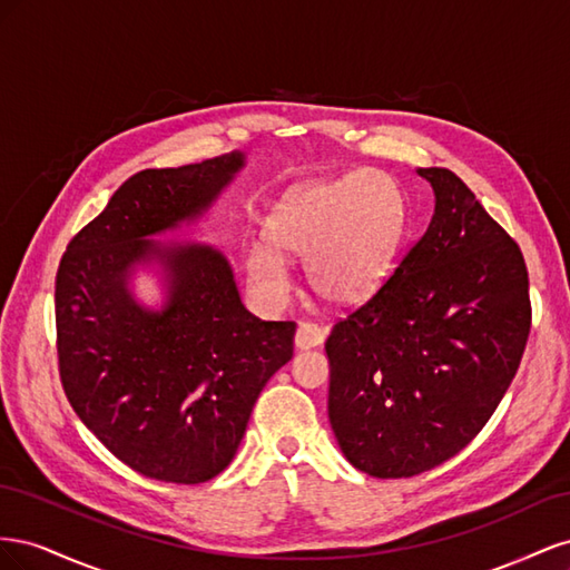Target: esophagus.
<instances>
[{
	"instance_id": "obj_1",
	"label": "esophagus",
	"mask_w": 570,
	"mask_h": 570,
	"mask_svg": "<svg viewBox=\"0 0 570 570\" xmlns=\"http://www.w3.org/2000/svg\"><path fill=\"white\" fill-rule=\"evenodd\" d=\"M327 335V327L316 325V323H299L297 327V335H295V347L297 350H312L323 344Z\"/></svg>"
}]
</instances>
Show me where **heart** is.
<instances>
[{
	"label": "heart",
	"instance_id": "b5f03b06",
	"mask_svg": "<svg viewBox=\"0 0 570 570\" xmlns=\"http://www.w3.org/2000/svg\"><path fill=\"white\" fill-rule=\"evenodd\" d=\"M404 235V199L375 170L308 185L266 220V239L245 247L243 266L252 299L273 312L292 289L285 258L304 262L316 295L335 306L371 299L392 273Z\"/></svg>",
	"mask_w": 570,
	"mask_h": 570
}]
</instances>
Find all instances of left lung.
Here are the masks:
<instances>
[{"mask_svg":"<svg viewBox=\"0 0 570 570\" xmlns=\"http://www.w3.org/2000/svg\"><path fill=\"white\" fill-rule=\"evenodd\" d=\"M425 235L375 295L335 323L327 419L373 478H411L459 454L502 402L530 333L519 245L450 168Z\"/></svg>","mask_w":570,"mask_h":570,"instance_id":"1","label":"left lung"}]
</instances>
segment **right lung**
I'll return each mask as SVG.
<instances>
[{
	"label": "right lung",
	"mask_w": 570,
	"mask_h": 570,
	"mask_svg": "<svg viewBox=\"0 0 570 570\" xmlns=\"http://www.w3.org/2000/svg\"><path fill=\"white\" fill-rule=\"evenodd\" d=\"M245 168V154L147 168L120 185L61 256L57 352L78 419L132 471L197 485L233 461L271 375L292 358L297 325L249 314L223 256L178 230ZM151 274L163 302L136 297Z\"/></svg>",
	"instance_id": "right-lung-1"
}]
</instances>
